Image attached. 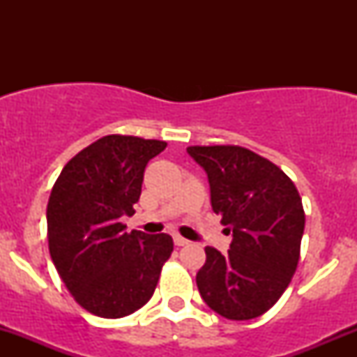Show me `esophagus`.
I'll use <instances>...</instances> for the list:
<instances>
[{"label": "esophagus", "mask_w": 357, "mask_h": 357, "mask_svg": "<svg viewBox=\"0 0 357 357\" xmlns=\"http://www.w3.org/2000/svg\"><path fill=\"white\" fill-rule=\"evenodd\" d=\"M174 243H176V245H178V247H185V245H188V240H186V238H183V236L181 235H174Z\"/></svg>", "instance_id": "esophagus-1"}]
</instances>
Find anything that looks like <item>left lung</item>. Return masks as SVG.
I'll use <instances>...</instances> for the list:
<instances>
[{
    "label": "left lung",
    "mask_w": 357,
    "mask_h": 357,
    "mask_svg": "<svg viewBox=\"0 0 357 357\" xmlns=\"http://www.w3.org/2000/svg\"><path fill=\"white\" fill-rule=\"evenodd\" d=\"M205 169L212 211L233 233L228 254L205 247L197 287L205 304L235 321L264 314L290 285L305 214L294 181L268 158L238 145L188 146Z\"/></svg>",
    "instance_id": "1"
}]
</instances>
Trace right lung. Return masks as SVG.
<instances>
[{
	"label": "right lung",
	"instance_id": "1",
	"mask_svg": "<svg viewBox=\"0 0 357 357\" xmlns=\"http://www.w3.org/2000/svg\"><path fill=\"white\" fill-rule=\"evenodd\" d=\"M158 139L109 135L72 157L55 181L46 208L52 261L82 309L124 318L152 298L162 266L174 248L165 233H126Z\"/></svg>",
	"mask_w": 357,
	"mask_h": 357
}]
</instances>
